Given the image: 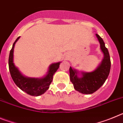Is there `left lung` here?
I'll use <instances>...</instances> for the list:
<instances>
[{
    "instance_id": "left-lung-1",
    "label": "left lung",
    "mask_w": 123,
    "mask_h": 123,
    "mask_svg": "<svg viewBox=\"0 0 123 123\" xmlns=\"http://www.w3.org/2000/svg\"><path fill=\"white\" fill-rule=\"evenodd\" d=\"M99 41L100 49L104 54V58L97 69L90 73L82 72V76L78 77V71L69 68L70 81L74 88L78 92L84 94H91L97 91L105 82L109 75L111 68V61L108 49L106 48L104 41L96 34Z\"/></svg>"
}]
</instances>
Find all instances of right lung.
Segmentation results:
<instances>
[{"label": "right lung", "mask_w": 123, "mask_h": 123, "mask_svg": "<svg viewBox=\"0 0 123 123\" xmlns=\"http://www.w3.org/2000/svg\"><path fill=\"white\" fill-rule=\"evenodd\" d=\"M18 37L13 44L10 52L8 67L11 76L15 84L24 92L32 96H39L44 94L49 88L53 80V76L58 69L60 62L52 63L49 67L47 75L42 78H31L24 76L15 67L13 63V50L15 43L19 39Z\"/></svg>", "instance_id": "add662e5"}]
</instances>
